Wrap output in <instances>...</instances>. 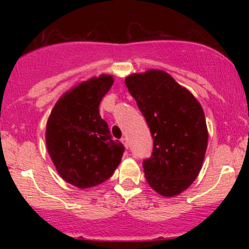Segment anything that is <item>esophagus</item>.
Returning a JSON list of instances; mask_svg holds the SVG:
<instances>
[{
    "mask_svg": "<svg viewBox=\"0 0 249 249\" xmlns=\"http://www.w3.org/2000/svg\"><path fill=\"white\" fill-rule=\"evenodd\" d=\"M122 142H123V145H124L125 146V148H127L128 147V141H127V138H122Z\"/></svg>",
    "mask_w": 249,
    "mask_h": 249,
    "instance_id": "34e87169",
    "label": "esophagus"
}]
</instances>
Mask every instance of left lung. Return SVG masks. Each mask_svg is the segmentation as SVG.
Instances as JSON below:
<instances>
[{
    "mask_svg": "<svg viewBox=\"0 0 249 249\" xmlns=\"http://www.w3.org/2000/svg\"><path fill=\"white\" fill-rule=\"evenodd\" d=\"M125 84L153 138L152 154L142 162L145 178L160 196H178L201 170L208 141L204 110L165 71L133 73Z\"/></svg>",
    "mask_w": 249,
    "mask_h": 249,
    "instance_id": "obj_1",
    "label": "left lung"
}]
</instances>
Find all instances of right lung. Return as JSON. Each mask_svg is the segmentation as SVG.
Returning a JSON list of instances; mask_svg holds the SVG:
<instances>
[{
	"mask_svg": "<svg viewBox=\"0 0 249 249\" xmlns=\"http://www.w3.org/2000/svg\"><path fill=\"white\" fill-rule=\"evenodd\" d=\"M113 84V77L101 75L79 83L65 92L47 123L48 152L59 176L78 188L102 184L112 176L124 153L113 141L99 104Z\"/></svg>",
	"mask_w": 249,
	"mask_h": 249,
	"instance_id": "1",
	"label": "right lung"
}]
</instances>
